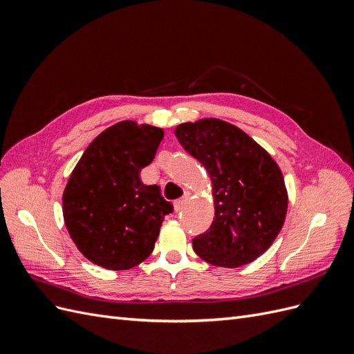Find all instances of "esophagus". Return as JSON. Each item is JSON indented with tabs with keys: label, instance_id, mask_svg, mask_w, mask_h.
<instances>
[{
	"label": "esophagus",
	"instance_id": "esophagus-1",
	"mask_svg": "<svg viewBox=\"0 0 354 354\" xmlns=\"http://www.w3.org/2000/svg\"><path fill=\"white\" fill-rule=\"evenodd\" d=\"M186 196L183 198V199H178V201H176L174 202V209H176V212H178V211H181L183 209V207H185V203H186Z\"/></svg>",
	"mask_w": 354,
	"mask_h": 354
}]
</instances>
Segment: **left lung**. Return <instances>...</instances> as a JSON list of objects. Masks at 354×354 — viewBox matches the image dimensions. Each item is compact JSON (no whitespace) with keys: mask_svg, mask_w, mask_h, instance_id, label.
<instances>
[{"mask_svg":"<svg viewBox=\"0 0 354 354\" xmlns=\"http://www.w3.org/2000/svg\"><path fill=\"white\" fill-rule=\"evenodd\" d=\"M176 137L212 181L216 217L192 239L195 252L230 269L254 261L285 221L288 195L279 167L241 128L214 118L180 124Z\"/></svg>","mask_w":354,"mask_h":354,"instance_id":"left-lung-1","label":"left lung"}]
</instances>
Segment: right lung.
<instances>
[{"label":"right lung","instance_id":"add662e5","mask_svg":"<svg viewBox=\"0 0 354 354\" xmlns=\"http://www.w3.org/2000/svg\"><path fill=\"white\" fill-rule=\"evenodd\" d=\"M164 131L118 122L85 149L63 192V217L78 250L104 269L127 270L153 251L171 202L140 171L153 160Z\"/></svg>","mask_w":354,"mask_h":354}]
</instances>
